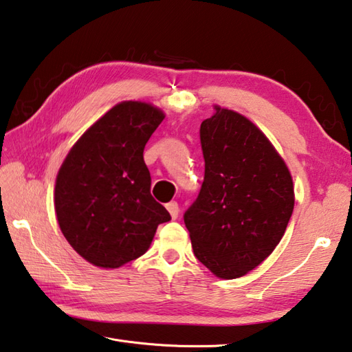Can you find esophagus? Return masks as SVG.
<instances>
[{
    "label": "esophagus",
    "instance_id": "esophagus-1",
    "mask_svg": "<svg viewBox=\"0 0 352 352\" xmlns=\"http://www.w3.org/2000/svg\"><path fill=\"white\" fill-rule=\"evenodd\" d=\"M167 210H168L170 216H171V219H173V220L179 217V205H177V202L167 204Z\"/></svg>",
    "mask_w": 352,
    "mask_h": 352
}]
</instances>
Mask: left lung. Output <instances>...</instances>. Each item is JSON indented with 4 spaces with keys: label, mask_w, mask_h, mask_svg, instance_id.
<instances>
[{
    "label": "left lung",
    "mask_w": 352,
    "mask_h": 352,
    "mask_svg": "<svg viewBox=\"0 0 352 352\" xmlns=\"http://www.w3.org/2000/svg\"><path fill=\"white\" fill-rule=\"evenodd\" d=\"M200 124L205 177L184 214L192 250L214 275L234 279L266 260L295 206L289 168L260 129L214 106Z\"/></svg>",
    "instance_id": "1"
}]
</instances>
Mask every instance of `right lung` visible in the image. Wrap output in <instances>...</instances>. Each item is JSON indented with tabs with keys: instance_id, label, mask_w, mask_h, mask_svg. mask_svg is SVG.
Returning <instances> with one entry per match:
<instances>
[{
	"instance_id": "add662e5",
	"label": "right lung",
	"mask_w": 352,
	"mask_h": 352,
	"mask_svg": "<svg viewBox=\"0 0 352 352\" xmlns=\"http://www.w3.org/2000/svg\"><path fill=\"white\" fill-rule=\"evenodd\" d=\"M166 118L157 107L121 102L86 131L56 177L54 210L76 252L103 269L146 254L171 217L150 195L144 147Z\"/></svg>"
}]
</instances>
